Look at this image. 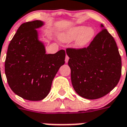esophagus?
<instances>
[{
	"label": "esophagus",
	"mask_w": 127,
	"mask_h": 127,
	"mask_svg": "<svg viewBox=\"0 0 127 127\" xmlns=\"http://www.w3.org/2000/svg\"><path fill=\"white\" fill-rule=\"evenodd\" d=\"M68 60H69V57L66 55V56H65V63L68 62Z\"/></svg>",
	"instance_id": "esophagus-1"
}]
</instances>
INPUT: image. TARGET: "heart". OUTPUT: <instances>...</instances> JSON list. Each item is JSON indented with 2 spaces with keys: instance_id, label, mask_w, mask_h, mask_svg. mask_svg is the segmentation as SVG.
Segmentation results:
<instances>
[{
  "instance_id": "1",
  "label": "heart",
  "mask_w": 127,
  "mask_h": 127,
  "mask_svg": "<svg viewBox=\"0 0 127 127\" xmlns=\"http://www.w3.org/2000/svg\"><path fill=\"white\" fill-rule=\"evenodd\" d=\"M95 35V28L92 26L80 25L75 26L65 30L60 35L59 38L63 42H70L75 40V48L82 49L88 46Z\"/></svg>"
}]
</instances>
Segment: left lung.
I'll use <instances>...</instances> for the list:
<instances>
[{
    "instance_id": "8db88e82",
    "label": "left lung",
    "mask_w": 127,
    "mask_h": 127,
    "mask_svg": "<svg viewBox=\"0 0 127 127\" xmlns=\"http://www.w3.org/2000/svg\"><path fill=\"white\" fill-rule=\"evenodd\" d=\"M87 48L67 49L71 79L75 92L87 99L103 97L121 75V58L115 41L104 26Z\"/></svg>"
}]
</instances>
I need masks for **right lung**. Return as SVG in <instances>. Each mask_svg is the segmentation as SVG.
<instances>
[{
    "label": "right lung",
    "mask_w": 127,
    "mask_h": 127,
    "mask_svg": "<svg viewBox=\"0 0 127 127\" xmlns=\"http://www.w3.org/2000/svg\"><path fill=\"white\" fill-rule=\"evenodd\" d=\"M44 24L42 20L22 24L6 54L4 69L8 83L15 94L29 101H40L48 95L53 79L65 64V50L46 54L36 30Z\"/></svg>",
    "instance_id": "obj_1"
}]
</instances>
